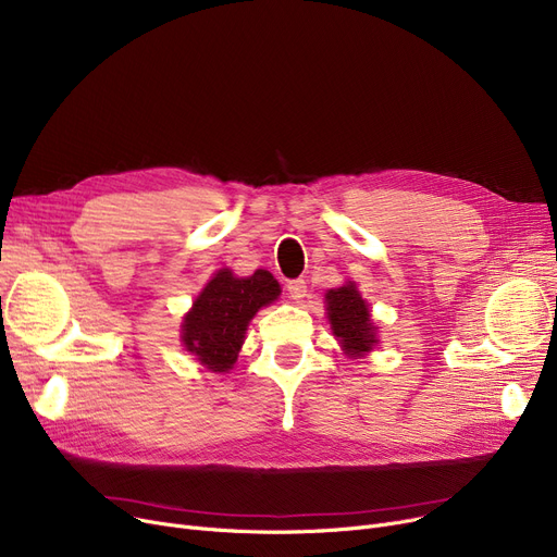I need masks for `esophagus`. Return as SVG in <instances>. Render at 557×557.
Here are the masks:
<instances>
[{
    "instance_id": "obj_1",
    "label": "esophagus",
    "mask_w": 557,
    "mask_h": 557,
    "mask_svg": "<svg viewBox=\"0 0 557 557\" xmlns=\"http://www.w3.org/2000/svg\"><path fill=\"white\" fill-rule=\"evenodd\" d=\"M286 294L290 300H302L307 296V282L305 280L286 282Z\"/></svg>"
}]
</instances>
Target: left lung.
<instances>
[{"mask_svg":"<svg viewBox=\"0 0 557 557\" xmlns=\"http://www.w3.org/2000/svg\"><path fill=\"white\" fill-rule=\"evenodd\" d=\"M325 298L334 336L343 343L345 352L355 357L370 352L376 343V334L370 323V309L359 296L357 286L345 284L341 288H332Z\"/></svg>","mask_w":557,"mask_h":557,"instance_id":"obj_1","label":"left lung"}]
</instances>
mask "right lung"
Masks as SVG:
<instances>
[{
  "mask_svg": "<svg viewBox=\"0 0 557 557\" xmlns=\"http://www.w3.org/2000/svg\"><path fill=\"white\" fill-rule=\"evenodd\" d=\"M280 284L269 271L234 277L219 271L196 298L183 323V343L212 372H225L237 361L250 318L277 300Z\"/></svg>",
  "mask_w": 557,
  "mask_h": 557,
  "instance_id": "obj_1",
  "label": "right lung"
}]
</instances>
